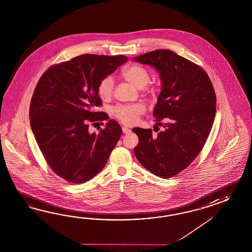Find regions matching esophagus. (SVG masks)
Instances as JSON below:
<instances>
[{"instance_id": "1", "label": "esophagus", "mask_w": 252, "mask_h": 252, "mask_svg": "<svg viewBox=\"0 0 252 252\" xmlns=\"http://www.w3.org/2000/svg\"><path fill=\"white\" fill-rule=\"evenodd\" d=\"M122 130H123L124 134H128V133L131 132V130H130L129 128H127V127H126V126H123V127H122Z\"/></svg>"}]
</instances>
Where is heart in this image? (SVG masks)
Listing matches in <instances>:
<instances>
[{"label":"heart","instance_id":"heart-1","mask_svg":"<svg viewBox=\"0 0 252 252\" xmlns=\"http://www.w3.org/2000/svg\"><path fill=\"white\" fill-rule=\"evenodd\" d=\"M123 77L137 88H144L150 81V73L139 64H133L123 72ZM114 78L111 75L104 76L98 83L97 94L102 100H107L113 95ZM114 117L125 125L135 124L138 117L145 112L140 104H117L113 108Z\"/></svg>","mask_w":252,"mask_h":252}]
</instances>
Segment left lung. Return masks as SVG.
<instances>
[{"label": "left lung", "instance_id": "left-lung-1", "mask_svg": "<svg viewBox=\"0 0 252 252\" xmlns=\"http://www.w3.org/2000/svg\"><path fill=\"white\" fill-rule=\"evenodd\" d=\"M134 60L159 73L162 90L153 116L163 126L156 135L152 129H132L139 139L135 158L154 175L172 178L190 165L209 137L216 115L215 90L203 68L170 50H156Z\"/></svg>", "mask_w": 252, "mask_h": 252}]
</instances>
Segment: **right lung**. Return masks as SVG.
Listing matches in <instances>:
<instances>
[{
  "mask_svg": "<svg viewBox=\"0 0 252 252\" xmlns=\"http://www.w3.org/2000/svg\"><path fill=\"white\" fill-rule=\"evenodd\" d=\"M125 56L82 55L48 68L32 96L30 123L51 169L70 183L82 184L101 171L122 135L111 119L90 134V125L108 120L97 94L98 83L122 65Z\"/></svg>",
  "mask_w": 252,
  "mask_h": 252,
  "instance_id": "1",
  "label": "right lung"
}]
</instances>
